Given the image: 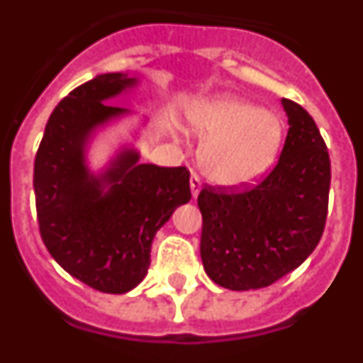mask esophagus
Instances as JSON below:
<instances>
[{"label": "esophagus", "instance_id": "34e87169", "mask_svg": "<svg viewBox=\"0 0 363 363\" xmlns=\"http://www.w3.org/2000/svg\"><path fill=\"white\" fill-rule=\"evenodd\" d=\"M201 191V182L200 178H198L196 174H192L191 176V194L192 198H198V194H200Z\"/></svg>", "mask_w": 363, "mask_h": 363}]
</instances>
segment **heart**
<instances>
[{
	"label": "heart",
	"mask_w": 363,
	"mask_h": 363,
	"mask_svg": "<svg viewBox=\"0 0 363 363\" xmlns=\"http://www.w3.org/2000/svg\"><path fill=\"white\" fill-rule=\"evenodd\" d=\"M192 134L203 140L200 167L214 185L240 189L258 182L277 160L285 125L278 114L236 96L221 94L192 104Z\"/></svg>",
	"instance_id": "obj_1"
}]
</instances>
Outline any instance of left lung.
<instances>
[{
  "label": "left lung",
  "mask_w": 363,
  "mask_h": 363,
  "mask_svg": "<svg viewBox=\"0 0 363 363\" xmlns=\"http://www.w3.org/2000/svg\"><path fill=\"white\" fill-rule=\"evenodd\" d=\"M289 133L277 167L242 192L203 189L200 255L214 284L230 291L262 289L294 271L322 238L331 162L306 108L281 99Z\"/></svg>",
  "instance_id": "1"
}]
</instances>
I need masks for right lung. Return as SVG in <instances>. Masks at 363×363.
I'll list each match as a JSON object with an SVG mask.
<instances>
[{
    "label": "right lung",
    "instance_id": "right-lung-1",
    "mask_svg": "<svg viewBox=\"0 0 363 363\" xmlns=\"http://www.w3.org/2000/svg\"><path fill=\"white\" fill-rule=\"evenodd\" d=\"M138 85L127 72H107L74 89L50 114L34 162L45 245L69 274L111 294L129 293L145 278L154 236L191 200L185 167L142 163L133 143L96 171L89 163L99 130L133 116L147 125L145 116L107 104Z\"/></svg>",
    "mask_w": 363,
    "mask_h": 363
}]
</instances>
